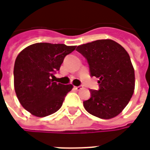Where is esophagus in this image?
Wrapping results in <instances>:
<instances>
[{
	"label": "esophagus",
	"instance_id": "esophagus-1",
	"mask_svg": "<svg viewBox=\"0 0 150 150\" xmlns=\"http://www.w3.org/2000/svg\"><path fill=\"white\" fill-rule=\"evenodd\" d=\"M82 88H83V86H75V90H77V91L81 90Z\"/></svg>",
	"mask_w": 150,
	"mask_h": 150
}]
</instances>
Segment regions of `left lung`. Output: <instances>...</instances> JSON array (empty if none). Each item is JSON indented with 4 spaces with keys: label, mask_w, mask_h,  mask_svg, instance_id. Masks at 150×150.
Masks as SVG:
<instances>
[{
    "label": "left lung",
    "mask_w": 150,
    "mask_h": 150,
    "mask_svg": "<svg viewBox=\"0 0 150 150\" xmlns=\"http://www.w3.org/2000/svg\"><path fill=\"white\" fill-rule=\"evenodd\" d=\"M76 50L87 59L91 76L100 79L99 90H90L91 97L83 101L84 108L101 119L119 115L135 88L134 69L128 52L111 39L83 44Z\"/></svg>",
    "instance_id": "1"
}]
</instances>
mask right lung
I'll list each match as a JSON object with an SVG mask.
<instances>
[{
  "mask_svg": "<svg viewBox=\"0 0 150 150\" xmlns=\"http://www.w3.org/2000/svg\"><path fill=\"white\" fill-rule=\"evenodd\" d=\"M76 46L35 43L19 53L15 60L14 89L20 104L38 117L49 116L62 107L73 88L54 82L63 59Z\"/></svg>",
  "mask_w": 150,
  "mask_h": 150,
  "instance_id": "add662e5",
  "label": "right lung"
}]
</instances>
